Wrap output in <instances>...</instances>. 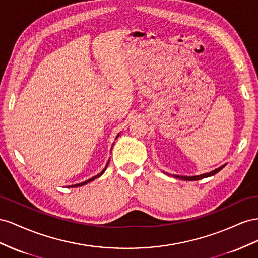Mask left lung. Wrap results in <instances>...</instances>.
Instances as JSON below:
<instances>
[{
    "mask_svg": "<svg viewBox=\"0 0 258 258\" xmlns=\"http://www.w3.org/2000/svg\"><path fill=\"white\" fill-rule=\"evenodd\" d=\"M226 165H227V163H226V164H224V165H222V166H219L218 168H215L214 171L209 172V173H205V174H201V175H196V176H180V175H173V177H175V178H178V179H181V180H190V181H192V180H199V179H202V178L211 177V176L217 174L219 171H222L223 168H224ZM164 173H165V172H164ZM166 174H167V173H166ZM167 175H170V174H167Z\"/></svg>",
    "mask_w": 258,
    "mask_h": 258,
    "instance_id": "left-lung-1",
    "label": "left lung"
}]
</instances>
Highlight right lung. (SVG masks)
Here are the masks:
<instances>
[{
  "label": "right lung",
  "mask_w": 258,
  "mask_h": 258,
  "mask_svg": "<svg viewBox=\"0 0 258 258\" xmlns=\"http://www.w3.org/2000/svg\"><path fill=\"white\" fill-rule=\"evenodd\" d=\"M120 136V134H117V136L115 137V139ZM110 161V160H109ZM109 161L107 162V164H106V166H105V168L104 170H102L99 174H97L96 176H94V177H92V178H90V179H87V180H85V181H83V182H80V183H76V185H72V186H69V187H72V188H75V187H81V186H84V185H86V183H88V182H91V181H93V180H95L96 178H98V177H100V176L105 173V171H106V168H107V166H108V164H109Z\"/></svg>",
  "instance_id": "obj_1"
}]
</instances>
